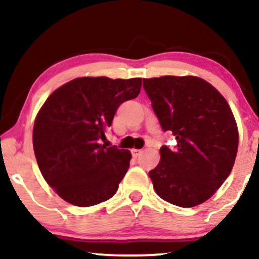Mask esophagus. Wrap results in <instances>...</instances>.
Returning a JSON list of instances; mask_svg holds the SVG:
<instances>
[{
    "instance_id": "obj_1",
    "label": "esophagus",
    "mask_w": 259,
    "mask_h": 259,
    "mask_svg": "<svg viewBox=\"0 0 259 259\" xmlns=\"http://www.w3.org/2000/svg\"><path fill=\"white\" fill-rule=\"evenodd\" d=\"M141 152H142V150H136V148H133V150H132V153H133L134 157L140 156V154H141Z\"/></svg>"
}]
</instances>
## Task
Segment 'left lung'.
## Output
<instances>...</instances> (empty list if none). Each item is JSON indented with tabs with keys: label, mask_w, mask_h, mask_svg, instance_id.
Masks as SVG:
<instances>
[{
	"label": "left lung",
	"mask_w": 259,
	"mask_h": 259,
	"mask_svg": "<svg viewBox=\"0 0 259 259\" xmlns=\"http://www.w3.org/2000/svg\"><path fill=\"white\" fill-rule=\"evenodd\" d=\"M144 89L164 132L177 146H162L160 160L148 173L157 195L179 207L207 201L234 167L239 133L227 100L197 76L144 79Z\"/></svg>",
	"instance_id": "left-lung-1"
}]
</instances>
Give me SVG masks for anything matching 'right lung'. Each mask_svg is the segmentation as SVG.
I'll return each instance as SVG.
<instances>
[{"instance_id": "right-lung-1", "label": "right lung", "mask_w": 259, "mask_h": 259, "mask_svg": "<svg viewBox=\"0 0 259 259\" xmlns=\"http://www.w3.org/2000/svg\"><path fill=\"white\" fill-rule=\"evenodd\" d=\"M140 90L141 78L85 76L50 95L35 119L32 145L44 179L59 197L90 207L117 192L132 153L101 140L118 107Z\"/></svg>"}]
</instances>
